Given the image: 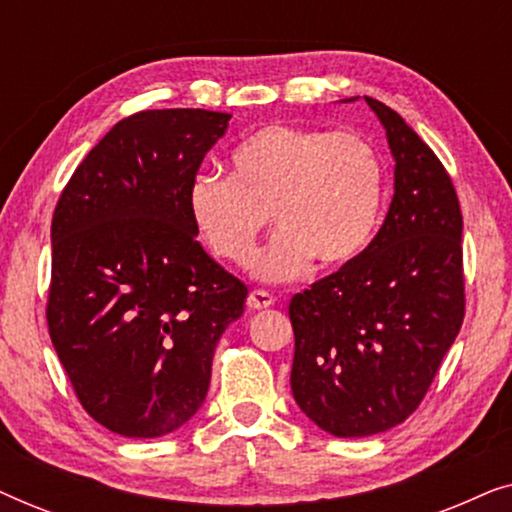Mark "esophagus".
<instances>
[{"label": "esophagus", "mask_w": 512, "mask_h": 512, "mask_svg": "<svg viewBox=\"0 0 512 512\" xmlns=\"http://www.w3.org/2000/svg\"><path fill=\"white\" fill-rule=\"evenodd\" d=\"M247 305H249V310H265V307L275 305V296H272V293H268V291H263V289H254L249 293Z\"/></svg>", "instance_id": "esophagus-1"}]
</instances>
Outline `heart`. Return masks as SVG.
Listing matches in <instances>:
<instances>
[{
  "instance_id": "obj_1",
  "label": "heart",
  "mask_w": 512,
  "mask_h": 512,
  "mask_svg": "<svg viewBox=\"0 0 512 512\" xmlns=\"http://www.w3.org/2000/svg\"><path fill=\"white\" fill-rule=\"evenodd\" d=\"M387 200V165L366 135L275 123L256 130L228 158V177L198 174L188 214L221 261L247 265L268 226L279 233L254 261L265 282L310 268L354 263L375 240Z\"/></svg>"
}]
</instances>
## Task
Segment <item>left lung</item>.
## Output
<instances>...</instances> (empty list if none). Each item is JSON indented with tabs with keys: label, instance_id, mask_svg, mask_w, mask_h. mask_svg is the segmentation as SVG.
I'll return each instance as SVG.
<instances>
[{
	"label": "left lung",
	"instance_id": "1",
	"mask_svg": "<svg viewBox=\"0 0 512 512\" xmlns=\"http://www.w3.org/2000/svg\"><path fill=\"white\" fill-rule=\"evenodd\" d=\"M394 198L370 247L291 298V391L319 429L375 436L408 419L464 321L459 198L436 153L387 104Z\"/></svg>",
	"mask_w": 512,
	"mask_h": 512
}]
</instances>
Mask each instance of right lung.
<instances>
[{
	"instance_id": "1",
	"label": "right lung",
	"mask_w": 512,
	"mask_h": 512,
	"mask_svg": "<svg viewBox=\"0 0 512 512\" xmlns=\"http://www.w3.org/2000/svg\"><path fill=\"white\" fill-rule=\"evenodd\" d=\"M230 114L151 109L118 121L53 212L48 331L90 417L160 438L200 410L216 342L247 286L195 240L188 186Z\"/></svg>"
}]
</instances>
